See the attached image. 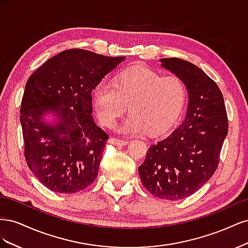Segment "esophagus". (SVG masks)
I'll return each mask as SVG.
<instances>
[{"label": "esophagus", "instance_id": "obj_1", "mask_svg": "<svg viewBox=\"0 0 248 248\" xmlns=\"http://www.w3.org/2000/svg\"><path fill=\"white\" fill-rule=\"evenodd\" d=\"M108 142L111 145H116V146H126L127 144H128V140H120V139H117V138H110L108 140Z\"/></svg>", "mask_w": 248, "mask_h": 248}]
</instances>
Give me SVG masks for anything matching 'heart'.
<instances>
[{
	"label": "heart",
	"mask_w": 248,
	"mask_h": 248,
	"mask_svg": "<svg viewBox=\"0 0 248 248\" xmlns=\"http://www.w3.org/2000/svg\"><path fill=\"white\" fill-rule=\"evenodd\" d=\"M94 107L100 123L111 128L129 106V117L120 127L125 134L147 130L158 136L169 130L181 115L186 89L176 77L163 78L145 67L120 73L114 85L101 81L93 91Z\"/></svg>",
	"instance_id": "1"
}]
</instances>
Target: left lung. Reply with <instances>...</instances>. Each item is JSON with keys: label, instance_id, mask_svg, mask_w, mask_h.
<instances>
[{"label": "left lung", "instance_id": "obj_1", "mask_svg": "<svg viewBox=\"0 0 248 248\" xmlns=\"http://www.w3.org/2000/svg\"><path fill=\"white\" fill-rule=\"evenodd\" d=\"M160 61L163 68L185 84L188 107L182 123L148 149L139 172L150 193L177 201L191 196L213 176L229 122L222 93L212 78L185 60L164 58Z\"/></svg>", "mask_w": 248, "mask_h": 248}]
</instances>
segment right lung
Here are the masks:
<instances>
[{"label": "right lung", "instance_id": "right-lung-1", "mask_svg": "<svg viewBox=\"0 0 248 248\" xmlns=\"http://www.w3.org/2000/svg\"><path fill=\"white\" fill-rule=\"evenodd\" d=\"M125 57L67 49L29 78L21 99L20 123L29 169L48 189L76 193L98 176L108 134L92 116V91ZM48 112L58 122L42 119Z\"/></svg>", "mask_w": 248, "mask_h": 248}]
</instances>
